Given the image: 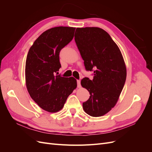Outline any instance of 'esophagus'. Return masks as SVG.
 <instances>
[{
  "label": "esophagus",
  "mask_w": 152,
  "mask_h": 152,
  "mask_svg": "<svg viewBox=\"0 0 152 152\" xmlns=\"http://www.w3.org/2000/svg\"><path fill=\"white\" fill-rule=\"evenodd\" d=\"M77 87H79V88H80V87H81L80 81L79 80H77Z\"/></svg>",
  "instance_id": "1"
}]
</instances>
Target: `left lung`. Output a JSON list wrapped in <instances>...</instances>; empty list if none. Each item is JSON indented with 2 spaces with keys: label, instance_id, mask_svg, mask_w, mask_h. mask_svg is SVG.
Returning a JSON list of instances; mask_svg holds the SVG:
<instances>
[{
  "label": "left lung",
  "instance_id": "obj_1",
  "mask_svg": "<svg viewBox=\"0 0 152 152\" xmlns=\"http://www.w3.org/2000/svg\"><path fill=\"white\" fill-rule=\"evenodd\" d=\"M75 41L87 71L93 79L84 77L81 85L90 97L82 104L92 117L104 115L117 103L126 80V67L122 53L110 35L98 27L77 28Z\"/></svg>",
  "mask_w": 152,
  "mask_h": 152
}]
</instances>
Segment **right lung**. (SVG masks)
Segmentation results:
<instances>
[{
	"mask_svg": "<svg viewBox=\"0 0 152 152\" xmlns=\"http://www.w3.org/2000/svg\"><path fill=\"white\" fill-rule=\"evenodd\" d=\"M75 28L58 26L49 29L35 40L27 54L25 79L31 98L49 112L61 110L77 87L73 77L57 75L61 67L59 53L73 38Z\"/></svg>",
	"mask_w": 152,
	"mask_h": 152,
	"instance_id": "obj_1",
	"label": "right lung"
}]
</instances>
